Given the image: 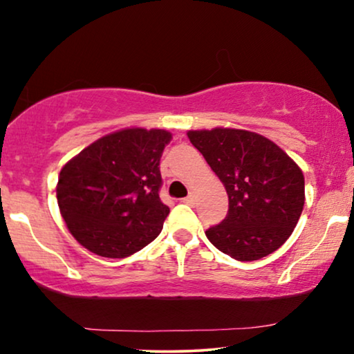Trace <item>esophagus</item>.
<instances>
[{
	"label": "esophagus",
	"mask_w": 354,
	"mask_h": 354,
	"mask_svg": "<svg viewBox=\"0 0 354 354\" xmlns=\"http://www.w3.org/2000/svg\"><path fill=\"white\" fill-rule=\"evenodd\" d=\"M183 203H185V204H189V205L194 204V203H196V198H194V194H192V192H191L189 196H186V198L183 199Z\"/></svg>",
	"instance_id": "1"
}]
</instances>
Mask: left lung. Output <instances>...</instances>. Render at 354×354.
<instances>
[{"label":"left lung","mask_w":354,"mask_h":354,"mask_svg":"<svg viewBox=\"0 0 354 354\" xmlns=\"http://www.w3.org/2000/svg\"><path fill=\"white\" fill-rule=\"evenodd\" d=\"M229 194V212L205 230L222 253L254 261L276 252L296 229L304 209V174L270 138L241 129L189 131Z\"/></svg>","instance_id":"left-lung-1"}]
</instances>
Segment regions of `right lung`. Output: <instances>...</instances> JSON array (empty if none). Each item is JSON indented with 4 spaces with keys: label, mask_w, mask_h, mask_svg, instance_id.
<instances>
[{
    "label": "right lung",
    "mask_w": 354,
    "mask_h": 354,
    "mask_svg": "<svg viewBox=\"0 0 354 354\" xmlns=\"http://www.w3.org/2000/svg\"><path fill=\"white\" fill-rule=\"evenodd\" d=\"M171 133L122 129L88 145L62 168L60 214L89 252L125 258L153 241L169 207L160 199V158Z\"/></svg>",
    "instance_id": "add662e5"
}]
</instances>
